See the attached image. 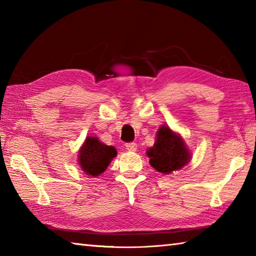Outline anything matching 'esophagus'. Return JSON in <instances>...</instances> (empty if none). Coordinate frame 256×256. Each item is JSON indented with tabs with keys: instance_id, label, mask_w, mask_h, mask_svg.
I'll return each instance as SVG.
<instances>
[{
	"instance_id": "34e87169",
	"label": "esophagus",
	"mask_w": 256,
	"mask_h": 256,
	"mask_svg": "<svg viewBox=\"0 0 256 256\" xmlns=\"http://www.w3.org/2000/svg\"><path fill=\"white\" fill-rule=\"evenodd\" d=\"M125 148H126V150L130 152H135L138 150V145L135 143H128L125 144Z\"/></svg>"
}]
</instances>
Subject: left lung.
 <instances>
[{
  "label": "left lung",
  "mask_w": 256,
  "mask_h": 256,
  "mask_svg": "<svg viewBox=\"0 0 256 256\" xmlns=\"http://www.w3.org/2000/svg\"><path fill=\"white\" fill-rule=\"evenodd\" d=\"M150 164L164 175L182 170L192 160V153L180 134L162 125L156 133L154 145L146 150Z\"/></svg>",
  "instance_id": "1"
}]
</instances>
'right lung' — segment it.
I'll use <instances>...</instances> for the list:
<instances>
[{
	"mask_svg": "<svg viewBox=\"0 0 256 256\" xmlns=\"http://www.w3.org/2000/svg\"><path fill=\"white\" fill-rule=\"evenodd\" d=\"M116 154L114 146L106 145L96 136H86L79 150L77 160L86 175L96 178L106 170Z\"/></svg>",
	"mask_w": 256,
	"mask_h": 256,
	"instance_id": "1",
	"label": "right lung"
}]
</instances>
